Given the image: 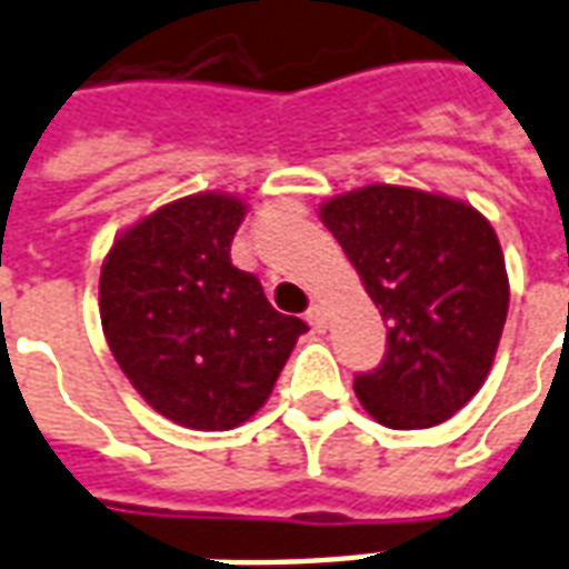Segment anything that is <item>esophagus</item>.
I'll return each instance as SVG.
<instances>
[{
    "mask_svg": "<svg viewBox=\"0 0 569 569\" xmlns=\"http://www.w3.org/2000/svg\"><path fill=\"white\" fill-rule=\"evenodd\" d=\"M307 322L317 328V331H326V307L313 305L307 310Z\"/></svg>",
    "mask_w": 569,
    "mask_h": 569,
    "instance_id": "34e87169",
    "label": "esophagus"
}]
</instances>
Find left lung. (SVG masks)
Here are the masks:
<instances>
[{"instance_id":"left-lung-1","label":"left lung","mask_w":569,"mask_h":569,"mask_svg":"<svg viewBox=\"0 0 569 569\" xmlns=\"http://www.w3.org/2000/svg\"><path fill=\"white\" fill-rule=\"evenodd\" d=\"M319 217L389 326L382 361L356 377L361 407L398 431L446 422L486 382L507 322L491 222L465 201L389 183L328 199Z\"/></svg>"}]
</instances>
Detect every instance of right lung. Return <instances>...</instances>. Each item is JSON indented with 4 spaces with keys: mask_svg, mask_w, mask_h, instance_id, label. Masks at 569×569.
I'll list each match as a JSON object with an SVG mask.
<instances>
[{
    "mask_svg": "<svg viewBox=\"0 0 569 569\" xmlns=\"http://www.w3.org/2000/svg\"><path fill=\"white\" fill-rule=\"evenodd\" d=\"M243 213L226 192L171 201L126 229L102 264L113 359L156 413L196 431L247 422L307 331L268 305L256 273L231 264Z\"/></svg>",
    "mask_w": 569,
    "mask_h": 569,
    "instance_id": "1",
    "label": "right lung"
}]
</instances>
